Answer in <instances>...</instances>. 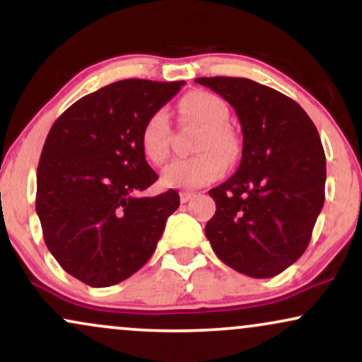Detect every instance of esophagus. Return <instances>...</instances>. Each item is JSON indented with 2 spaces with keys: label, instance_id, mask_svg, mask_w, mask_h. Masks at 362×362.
I'll return each instance as SVG.
<instances>
[{
  "label": "esophagus",
  "instance_id": "1",
  "mask_svg": "<svg viewBox=\"0 0 362 362\" xmlns=\"http://www.w3.org/2000/svg\"><path fill=\"white\" fill-rule=\"evenodd\" d=\"M192 197H194V192H180V201L182 202H189Z\"/></svg>",
  "mask_w": 362,
  "mask_h": 362
}]
</instances>
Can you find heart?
<instances>
[{"label": "heart", "mask_w": 362, "mask_h": 362, "mask_svg": "<svg viewBox=\"0 0 362 362\" xmlns=\"http://www.w3.org/2000/svg\"><path fill=\"white\" fill-rule=\"evenodd\" d=\"M180 112L185 119L204 127V134L195 148L202 155L170 161L161 172V184L172 189H199L218 180L226 168L224 160H233L238 151L235 138L228 131L230 109L218 95L195 90L182 98ZM170 138L172 126L168 110L156 109L151 112L139 131L143 155L151 163H163L170 155Z\"/></svg>", "instance_id": "heart-1"}]
</instances>
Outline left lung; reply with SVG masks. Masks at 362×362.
<instances>
[{"label":"left lung","instance_id":"1","mask_svg":"<svg viewBox=\"0 0 362 362\" xmlns=\"http://www.w3.org/2000/svg\"><path fill=\"white\" fill-rule=\"evenodd\" d=\"M233 107L243 134L240 167L209 190L216 213L206 236L216 255L245 276L265 279L308 247L325 201V151L305 110L248 78H197Z\"/></svg>","mask_w":362,"mask_h":362}]
</instances>
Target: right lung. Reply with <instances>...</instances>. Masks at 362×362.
Masks as SVG:
<instances>
[{
    "label": "right lung",
    "instance_id": "right-lung-1",
    "mask_svg": "<svg viewBox=\"0 0 362 362\" xmlns=\"http://www.w3.org/2000/svg\"><path fill=\"white\" fill-rule=\"evenodd\" d=\"M184 81L122 80L74 102L52 124L37 167L35 211L59 265L91 288L119 284L155 252L177 190L144 197L158 180L139 131Z\"/></svg>",
    "mask_w": 362,
    "mask_h": 362
}]
</instances>
